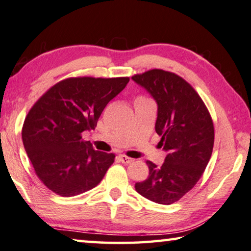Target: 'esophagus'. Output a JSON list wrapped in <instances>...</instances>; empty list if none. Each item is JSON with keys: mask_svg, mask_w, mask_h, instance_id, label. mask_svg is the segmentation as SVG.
Returning a JSON list of instances; mask_svg holds the SVG:
<instances>
[{"mask_svg": "<svg viewBox=\"0 0 251 251\" xmlns=\"http://www.w3.org/2000/svg\"><path fill=\"white\" fill-rule=\"evenodd\" d=\"M119 159H120V161L123 164H130L131 161H132V158H130L126 155H120L119 156Z\"/></svg>", "mask_w": 251, "mask_h": 251, "instance_id": "1", "label": "esophagus"}]
</instances>
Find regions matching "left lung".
I'll return each instance as SVG.
<instances>
[{"label":"left lung","instance_id":"1","mask_svg":"<svg viewBox=\"0 0 251 251\" xmlns=\"http://www.w3.org/2000/svg\"><path fill=\"white\" fill-rule=\"evenodd\" d=\"M132 79L156 100L155 128L167 151L161 166L146 161L148 178L134 187L150 201L169 205L190 192L205 171L213 150V121L198 92L175 73L150 69Z\"/></svg>","mask_w":251,"mask_h":251}]
</instances>
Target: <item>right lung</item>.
Here are the masks:
<instances>
[{"label": "right lung", "mask_w": 251, "mask_h": 251, "mask_svg": "<svg viewBox=\"0 0 251 251\" xmlns=\"http://www.w3.org/2000/svg\"><path fill=\"white\" fill-rule=\"evenodd\" d=\"M129 77H68L42 94L26 114L23 146L34 173L57 195L69 198L94 188L114 153L98 151L83 132L95 129L104 107Z\"/></svg>", "instance_id": "right-lung-1"}]
</instances>
